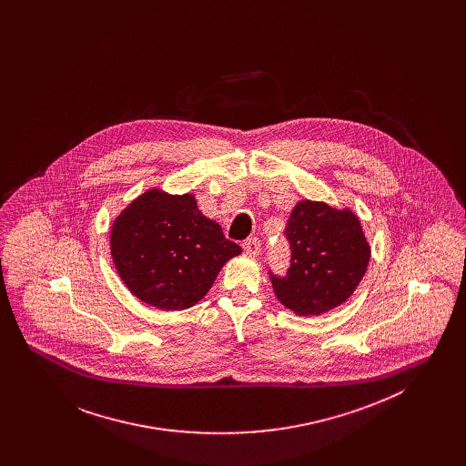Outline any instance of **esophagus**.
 Here are the masks:
<instances>
[{
  "label": "esophagus",
  "mask_w": 466,
  "mask_h": 466,
  "mask_svg": "<svg viewBox=\"0 0 466 466\" xmlns=\"http://www.w3.org/2000/svg\"><path fill=\"white\" fill-rule=\"evenodd\" d=\"M244 251H246V255H249V257H257V255H260V249H262V243H260V239L258 238H249V239H246L243 243Z\"/></svg>",
  "instance_id": "1"
}]
</instances>
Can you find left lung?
<instances>
[{
	"label": "left lung",
	"instance_id": "obj_1",
	"mask_svg": "<svg viewBox=\"0 0 466 466\" xmlns=\"http://www.w3.org/2000/svg\"><path fill=\"white\" fill-rule=\"evenodd\" d=\"M287 274L272 270L278 300L297 314H321L340 306L361 281L370 248L360 220L350 209L337 211L325 202L302 200L289 215Z\"/></svg>",
	"mask_w": 466,
	"mask_h": 466
}]
</instances>
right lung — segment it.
I'll use <instances>...</instances> for the list:
<instances>
[{"mask_svg":"<svg viewBox=\"0 0 466 466\" xmlns=\"http://www.w3.org/2000/svg\"><path fill=\"white\" fill-rule=\"evenodd\" d=\"M111 257L134 295L158 309H187L213 287L223 264L241 253L194 196L148 190L111 227Z\"/></svg>","mask_w":466,"mask_h":466,"instance_id":"right-lung-1","label":"right lung"}]
</instances>
